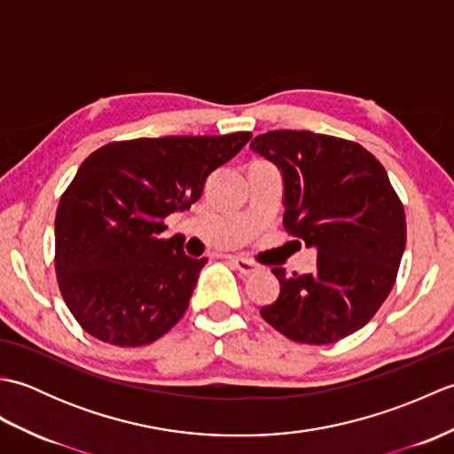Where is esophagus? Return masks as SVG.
Segmentation results:
<instances>
[{
	"instance_id": "esophagus-1",
	"label": "esophagus",
	"mask_w": 454,
	"mask_h": 454,
	"mask_svg": "<svg viewBox=\"0 0 454 454\" xmlns=\"http://www.w3.org/2000/svg\"><path fill=\"white\" fill-rule=\"evenodd\" d=\"M232 263L242 275H254L257 271H262V265H257L255 262H252V259H246V257H234Z\"/></svg>"
}]
</instances>
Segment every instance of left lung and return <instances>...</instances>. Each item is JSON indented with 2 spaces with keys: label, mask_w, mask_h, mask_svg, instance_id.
Here are the masks:
<instances>
[{
  "label": "left lung",
  "mask_w": 454,
  "mask_h": 454,
  "mask_svg": "<svg viewBox=\"0 0 454 454\" xmlns=\"http://www.w3.org/2000/svg\"><path fill=\"white\" fill-rule=\"evenodd\" d=\"M249 148L283 173L286 232L317 252L314 273L273 269L281 294L262 317L296 343L340 341L372 320L396 283L406 247L402 200L356 142L271 130Z\"/></svg>",
  "instance_id": "8db88e82"
}]
</instances>
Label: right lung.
I'll return each instance as SVG.
<instances>
[{
	"label": "right lung",
	"mask_w": 454,
	"mask_h": 454,
	"mask_svg": "<svg viewBox=\"0 0 454 454\" xmlns=\"http://www.w3.org/2000/svg\"><path fill=\"white\" fill-rule=\"evenodd\" d=\"M249 138H134L83 160L58 202L54 267L66 306L95 340L148 345L181 320L207 259L185 255L179 236L161 238L163 220L197 202Z\"/></svg>",
	"instance_id": "1"
}]
</instances>
